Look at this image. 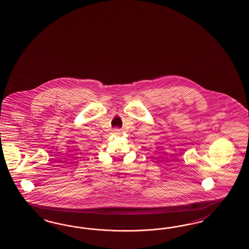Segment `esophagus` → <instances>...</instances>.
<instances>
[{
  "mask_svg": "<svg viewBox=\"0 0 249 249\" xmlns=\"http://www.w3.org/2000/svg\"><path fill=\"white\" fill-rule=\"evenodd\" d=\"M113 131L114 132H116V133H120V132H121V129H120V128H114Z\"/></svg>",
  "mask_w": 249,
  "mask_h": 249,
  "instance_id": "obj_1",
  "label": "esophagus"
}]
</instances>
